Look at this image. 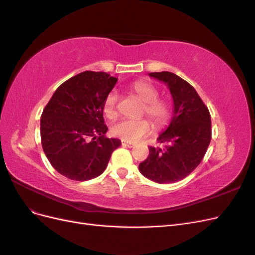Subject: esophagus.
<instances>
[{
    "mask_svg": "<svg viewBox=\"0 0 255 255\" xmlns=\"http://www.w3.org/2000/svg\"><path fill=\"white\" fill-rule=\"evenodd\" d=\"M122 145L128 146V148H133V146L135 145V143H133V142H127V141H123L122 140Z\"/></svg>",
    "mask_w": 255,
    "mask_h": 255,
    "instance_id": "1",
    "label": "esophagus"
}]
</instances>
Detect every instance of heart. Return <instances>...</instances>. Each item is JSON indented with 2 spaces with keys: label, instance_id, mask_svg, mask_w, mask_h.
<instances>
[{
  "label": "heart",
  "instance_id": "heart-1",
  "mask_svg": "<svg viewBox=\"0 0 255 255\" xmlns=\"http://www.w3.org/2000/svg\"><path fill=\"white\" fill-rule=\"evenodd\" d=\"M130 90L144 103L142 114L148 116L156 128H163L171 118V107L166 100L159 99L158 89L149 82L136 81L130 85ZM119 95L111 91L103 103V113L109 119L117 117V105ZM151 130L150 122L144 119L121 120L112 128L113 135L120 137L122 140L133 142L148 135Z\"/></svg>",
  "mask_w": 255,
  "mask_h": 255
}]
</instances>
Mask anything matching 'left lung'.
Here are the masks:
<instances>
[{
  "label": "left lung",
  "mask_w": 255,
  "mask_h": 255,
  "mask_svg": "<svg viewBox=\"0 0 255 255\" xmlns=\"http://www.w3.org/2000/svg\"><path fill=\"white\" fill-rule=\"evenodd\" d=\"M168 85L174 111L170 125L157 138L164 148L149 146V156L139 171L151 181L169 184L189 175L203 159L212 138L211 115L189 83L174 73H149Z\"/></svg>",
  "instance_id": "1"
}]
</instances>
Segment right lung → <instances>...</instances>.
I'll list each match as a JSON object with an SVG mask.
<instances>
[{
  "mask_svg": "<svg viewBox=\"0 0 255 255\" xmlns=\"http://www.w3.org/2000/svg\"><path fill=\"white\" fill-rule=\"evenodd\" d=\"M118 79L105 72L84 71L54 92L41 115L40 136L45 156L55 170L73 181L102 174L120 146L106 138L103 103Z\"/></svg>",
  "mask_w": 255,
  "mask_h": 255,
  "instance_id": "1",
  "label": "right lung"
}]
</instances>
